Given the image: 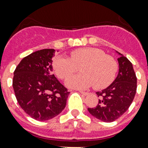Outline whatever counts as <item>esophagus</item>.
Instances as JSON below:
<instances>
[{"label": "esophagus", "instance_id": "obj_1", "mask_svg": "<svg viewBox=\"0 0 148 148\" xmlns=\"http://www.w3.org/2000/svg\"><path fill=\"white\" fill-rule=\"evenodd\" d=\"M80 93H81V94H82V95H84V96L89 95V93H88V92H85V91H80Z\"/></svg>", "mask_w": 148, "mask_h": 148}]
</instances>
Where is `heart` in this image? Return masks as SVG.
<instances>
[{
  "mask_svg": "<svg viewBox=\"0 0 148 148\" xmlns=\"http://www.w3.org/2000/svg\"><path fill=\"white\" fill-rule=\"evenodd\" d=\"M53 71L61 80H65L81 67L82 74L71 77L66 84L69 88L84 89L94 85L103 89L114 81L119 65L113 56L95 47H84L72 51L71 58L58 56L53 63Z\"/></svg>",
  "mask_w": 148,
  "mask_h": 148,
  "instance_id": "obj_1",
  "label": "heart"
}]
</instances>
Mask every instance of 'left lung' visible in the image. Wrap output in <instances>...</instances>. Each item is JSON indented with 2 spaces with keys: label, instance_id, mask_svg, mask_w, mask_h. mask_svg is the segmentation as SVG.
<instances>
[{
  "label": "left lung",
  "instance_id": "obj_1",
  "mask_svg": "<svg viewBox=\"0 0 148 148\" xmlns=\"http://www.w3.org/2000/svg\"><path fill=\"white\" fill-rule=\"evenodd\" d=\"M117 60V77L109 87L96 93L100 97L98 104L95 108H88L90 114L104 122L114 121L124 114L137 91V77L131 62L123 55Z\"/></svg>",
  "mask_w": 148,
  "mask_h": 148
}]
</instances>
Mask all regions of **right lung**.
I'll return each instance as SVG.
<instances>
[{
    "mask_svg": "<svg viewBox=\"0 0 148 148\" xmlns=\"http://www.w3.org/2000/svg\"><path fill=\"white\" fill-rule=\"evenodd\" d=\"M54 49L33 52L21 60L13 77L15 97L27 114L43 121L64 109L69 91L52 74Z\"/></svg>",
    "mask_w": 148,
    "mask_h": 148,
    "instance_id": "right-lung-1",
    "label": "right lung"
}]
</instances>
